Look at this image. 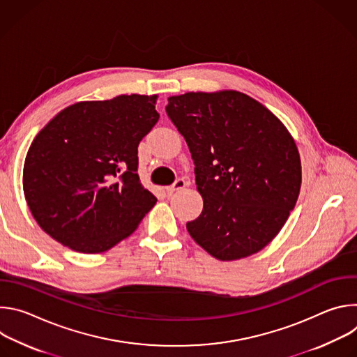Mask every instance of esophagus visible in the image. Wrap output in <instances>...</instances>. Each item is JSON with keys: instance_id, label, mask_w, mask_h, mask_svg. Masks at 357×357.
<instances>
[{"instance_id": "obj_1", "label": "esophagus", "mask_w": 357, "mask_h": 357, "mask_svg": "<svg viewBox=\"0 0 357 357\" xmlns=\"http://www.w3.org/2000/svg\"><path fill=\"white\" fill-rule=\"evenodd\" d=\"M185 185H186L185 179H176L171 186H168V188H167V192H168V193H175V192H178V190L183 189V188H185Z\"/></svg>"}]
</instances>
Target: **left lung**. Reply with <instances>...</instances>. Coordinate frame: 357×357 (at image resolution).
<instances>
[{
	"label": "left lung",
	"mask_w": 357,
	"mask_h": 357,
	"mask_svg": "<svg viewBox=\"0 0 357 357\" xmlns=\"http://www.w3.org/2000/svg\"><path fill=\"white\" fill-rule=\"evenodd\" d=\"M167 114L195 164L203 211L192 238L229 261L264 248L282 229L301 189V160L284 124L240 91L185 93Z\"/></svg>",
	"instance_id": "8db88e82"
}]
</instances>
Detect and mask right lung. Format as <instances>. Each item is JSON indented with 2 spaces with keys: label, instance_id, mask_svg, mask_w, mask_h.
<instances>
[{
  "label": "right lung",
  "instance_id": "1",
  "mask_svg": "<svg viewBox=\"0 0 357 357\" xmlns=\"http://www.w3.org/2000/svg\"><path fill=\"white\" fill-rule=\"evenodd\" d=\"M157 96H117L62 110L32 141L24 192L56 241L94 254L130 236L157 197L138 176V144L160 114Z\"/></svg>",
  "mask_w": 357,
  "mask_h": 357
}]
</instances>
